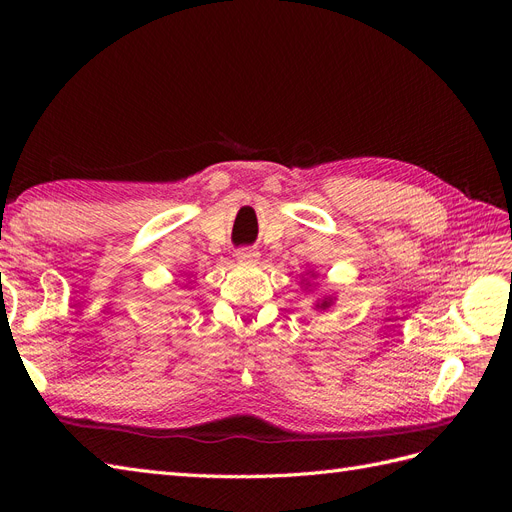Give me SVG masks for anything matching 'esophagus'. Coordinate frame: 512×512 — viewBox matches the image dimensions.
<instances>
[{
  "mask_svg": "<svg viewBox=\"0 0 512 512\" xmlns=\"http://www.w3.org/2000/svg\"><path fill=\"white\" fill-rule=\"evenodd\" d=\"M237 260L239 262H245V265H252V262H256L258 260V250L256 247H241V250H237Z\"/></svg>",
  "mask_w": 512,
  "mask_h": 512,
  "instance_id": "esophagus-1",
  "label": "esophagus"
}]
</instances>
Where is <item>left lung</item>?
I'll list each match as a JSON object with an SVG mask.
<instances>
[{"instance_id": "obj_1", "label": "left lung", "mask_w": 512, "mask_h": 512, "mask_svg": "<svg viewBox=\"0 0 512 512\" xmlns=\"http://www.w3.org/2000/svg\"><path fill=\"white\" fill-rule=\"evenodd\" d=\"M309 273H312V271H309ZM314 275V273H312ZM331 303H333V299L329 297V299H322V301H318V309H327V307H331Z\"/></svg>"}]
</instances>
